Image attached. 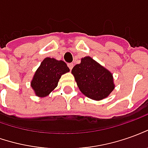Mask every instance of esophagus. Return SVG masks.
<instances>
[{"instance_id": "obj_1", "label": "esophagus", "mask_w": 148, "mask_h": 148, "mask_svg": "<svg viewBox=\"0 0 148 148\" xmlns=\"http://www.w3.org/2000/svg\"><path fill=\"white\" fill-rule=\"evenodd\" d=\"M68 68H69V69H70V70H72V68H73V66H74V64H68Z\"/></svg>"}]
</instances>
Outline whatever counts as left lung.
<instances>
[{
	"mask_svg": "<svg viewBox=\"0 0 148 148\" xmlns=\"http://www.w3.org/2000/svg\"><path fill=\"white\" fill-rule=\"evenodd\" d=\"M72 73L80 92L90 99H104L114 89L112 73L91 57L82 58L80 64L72 68Z\"/></svg>",
	"mask_w": 148,
	"mask_h": 148,
	"instance_id": "8db88e82",
	"label": "left lung"
}]
</instances>
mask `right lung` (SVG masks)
<instances>
[{"mask_svg": "<svg viewBox=\"0 0 148 148\" xmlns=\"http://www.w3.org/2000/svg\"><path fill=\"white\" fill-rule=\"evenodd\" d=\"M70 71L67 64L54 58H45L34 75L30 85L35 95L48 96L57 87L61 76Z\"/></svg>", "mask_w": 148, "mask_h": 148, "instance_id": "right-lung-1", "label": "right lung"}]
</instances>
